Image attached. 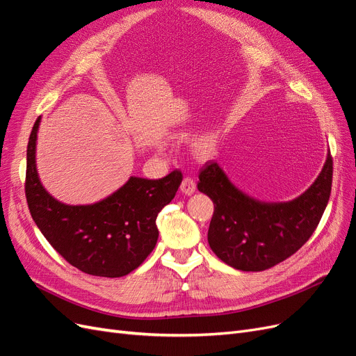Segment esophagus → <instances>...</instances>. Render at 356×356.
Masks as SVG:
<instances>
[{
    "label": "esophagus",
    "mask_w": 356,
    "mask_h": 356,
    "mask_svg": "<svg viewBox=\"0 0 356 356\" xmlns=\"http://www.w3.org/2000/svg\"><path fill=\"white\" fill-rule=\"evenodd\" d=\"M181 191L184 193V195H193V193H195V190H196V182H195V179L193 178H190V177H186L184 179H182V182H181Z\"/></svg>",
    "instance_id": "esophagus-1"
}]
</instances>
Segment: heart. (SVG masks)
Masks as SVG:
<instances>
[{"label": "heart", "mask_w": 356, "mask_h": 356, "mask_svg": "<svg viewBox=\"0 0 356 356\" xmlns=\"http://www.w3.org/2000/svg\"><path fill=\"white\" fill-rule=\"evenodd\" d=\"M215 148V141L211 136H202L197 141L193 144V152H195L200 157L209 156Z\"/></svg>", "instance_id": "obj_1"}]
</instances>
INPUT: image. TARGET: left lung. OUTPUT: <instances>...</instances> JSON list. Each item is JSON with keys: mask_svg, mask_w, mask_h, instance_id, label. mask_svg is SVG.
Returning <instances> with one entry per match:
<instances>
[{"mask_svg": "<svg viewBox=\"0 0 356 356\" xmlns=\"http://www.w3.org/2000/svg\"><path fill=\"white\" fill-rule=\"evenodd\" d=\"M332 157L300 197L263 203L236 188L215 161L200 169L199 191L213 202L208 242L221 261L243 272L267 270L296 254L322 218L331 195Z\"/></svg>", "mask_w": 356, "mask_h": 356, "instance_id": "8db88e82", "label": "left lung"}]
</instances>
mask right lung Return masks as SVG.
<instances>
[{"label": "right lung", "mask_w": 356, "mask_h": 356, "mask_svg": "<svg viewBox=\"0 0 356 356\" xmlns=\"http://www.w3.org/2000/svg\"><path fill=\"white\" fill-rule=\"evenodd\" d=\"M40 117L26 149L25 196L32 220L49 243L79 270L104 277L134 272L157 243L159 212L175 197L181 170L160 179L131 177L114 195L86 207H70L42 188L35 168Z\"/></svg>", "instance_id": "1"}]
</instances>
